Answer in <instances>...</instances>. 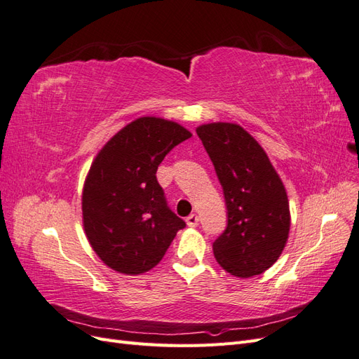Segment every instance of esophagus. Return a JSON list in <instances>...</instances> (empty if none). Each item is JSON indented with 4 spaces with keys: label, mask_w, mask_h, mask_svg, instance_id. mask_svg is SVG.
<instances>
[{
    "label": "esophagus",
    "mask_w": 359,
    "mask_h": 359,
    "mask_svg": "<svg viewBox=\"0 0 359 359\" xmlns=\"http://www.w3.org/2000/svg\"><path fill=\"white\" fill-rule=\"evenodd\" d=\"M186 222H187V224L190 227H196L199 224V217L196 214H190L187 219H186Z\"/></svg>",
    "instance_id": "34e87169"
}]
</instances>
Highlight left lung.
Here are the masks:
<instances>
[{"mask_svg": "<svg viewBox=\"0 0 359 359\" xmlns=\"http://www.w3.org/2000/svg\"><path fill=\"white\" fill-rule=\"evenodd\" d=\"M196 133L219 178L227 224L214 256L235 277L262 274L287 241L290 214L283 182L256 140L231 123L201 126Z\"/></svg>", "mask_w": 359, "mask_h": 359, "instance_id": "left-lung-1", "label": "left lung"}]
</instances>
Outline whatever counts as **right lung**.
I'll return each instance as SVG.
<instances>
[{
	"label": "right lung",
	"instance_id": "1",
	"mask_svg": "<svg viewBox=\"0 0 359 359\" xmlns=\"http://www.w3.org/2000/svg\"><path fill=\"white\" fill-rule=\"evenodd\" d=\"M191 136L177 123L144 116L126 126L95 157L85 181V233L103 262L123 274H140L165 256L186 222L173 212L157 169Z\"/></svg>",
	"mask_w": 359,
	"mask_h": 359
}]
</instances>
